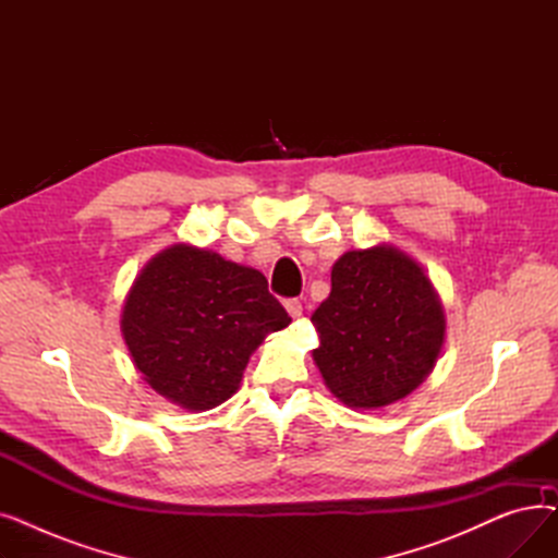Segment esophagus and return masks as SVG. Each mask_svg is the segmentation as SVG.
Segmentation results:
<instances>
[{
  "label": "esophagus",
  "instance_id": "esophagus-1",
  "mask_svg": "<svg viewBox=\"0 0 558 558\" xmlns=\"http://www.w3.org/2000/svg\"><path fill=\"white\" fill-rule=\"evenodd\" d=\"M284 310L289 312L291 318H299L303 314V303L296 299H289V301H284Z\"/></svg>",
  "mask_w": 558,
  "mask_h": 558
}]
</instances>
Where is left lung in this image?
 <instances>
[{
  "label": "left lung",
  "instance_id": "1",
  "mask_svg": "<svg viewBox=\"0 0 558 558\" xmlns=\"http://www.w3.org/2000/svg\"><path fill=\"white\" fill-rule=\"evenodd\" d=\"M312 324V360L330 393L350 409L407 398L436 366L446 310L421 264L393 244L345 251L332 264L330 296Z\"/></svg>",
  "mask_w": 558,
  "mask_h": 558
}]
</instances>
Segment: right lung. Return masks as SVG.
I'll list each match as a JSON object with an SVG mask.
<instances>
[{"label":"right lung","instance_id":"1","mask_svg":"<svg viewBox=\"0 0 558 558\" xmlns=\"http://www.w3.org/2000/svg\"><path fill=\"white\" fill-rule=\"evenodd\" d=\"M289 324L257 269L179 242L144 264L120 328L146 385L187 412H208L240 389L255 348Z\"/></svg>","mask_w":558,"mask_h":558}]
</instances>
